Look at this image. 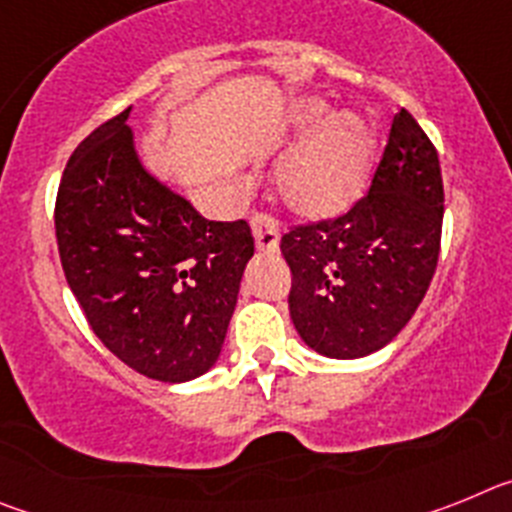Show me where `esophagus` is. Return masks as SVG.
Listing matches in <instances>:
<instances>
[{"label":"esophagus","mask_w":512,"mask_h":512,"mask_svg":"<svg viewBox=\"0 0 512 512\" xmlns=\"http://www.w3.org/2000/svg\"><path fill=\"white\" fill-rule=\"evenodd\" d=\"M253 243L259 253H277L279 251V235L274 220L266 215H259L253 220Z\"/></svg>","instance_id":"1"}]
</instances>
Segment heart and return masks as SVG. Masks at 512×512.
I'll list each match as a JSON object with an SVG mask.
<instances>
[{"instance_id":"1","label":"heart","mask_w":512,"mask_h":512,"mask_svg":"<svg viewBox=\"0 0 512 512\" xmlns=\"http://www.w3.org/2000/svg\"><path fill=\"white\" fill-rule=\"evenodd\" d=\"M320 97H295L279 120L282 146H298L277 174L282 205L305 223L346 215L364 197L377 161V128L361 110L328 115Z\"/></svg>"}]
</instances>
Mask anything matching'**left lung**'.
I'll return each instance as SVG.
<instances>
[{
    "instance_id": "8db88e82",
    "label": "left lung",
    "mask_w": 512,
    "mask_h": 512,
    "mask_svg": "<svg viewBox=\"0 0 512 512\" xmlns=\"http://www.w3.org/2000/svg\"><path fill=\"white\" fill-rule=\"evenodd\" d=\"M441 223L438 153L400 110L364 200L282 238L292 271L289 315L302 341L328 359H361L387 346L428 292Z\"/></svg>"
}]
</instances>
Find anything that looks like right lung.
<instances>
[{
	"label": "right lung",
	"instance_id": "add662e5",
	"mask_svg": "<svg viewBox=\"0 0 512 512\" xmlns=\"http://www.w3.org/2000/svg\"><path fill=\"white\" fill-rule=\"evenodd\" d=\"M130 110L71 153L58 253L99 341L143 377L179 384L210 372L223 351L253 238L243 220H205L146 169Z\"/></svg>",
	"mask_w": 512,
	"mask_h": 512
}]
</instances>
